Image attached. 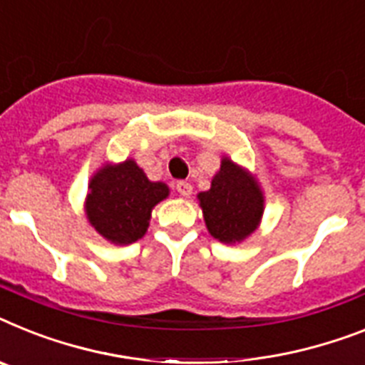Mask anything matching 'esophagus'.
Segmentation results:
<instances>
[{
	"label": "esophagus",
	"instance_id": "esophagus-1",
	"mask_svg": "<svg viewBox=\"0 0 365 365\" xmlns=\"http://www.w3.org/2000/svg\"><path fill=\"white\" fill-rule=\"evenodd\" d=\"M176 191L180 192V197L187 198V197H191L192 185H191V183H189V182H178V183H176Z\"/></svg>",
	"mask_w": 365,
	"mask_h": 365
}]
</instances>
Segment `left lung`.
<instances>
[{"label": "left lung", "mask_w": 365, "mask_h": 365, "mask_svg": "<svg viewBox=\"0 0 365 365\" xmlns=\"http://www.w3.org/2000/svg\"><path fill=\"white\" fill-rule=\"evenodd\" d=\"M206 228L225 245L243 243L258 230L265 210L262 185L252 173L222 155L211 187L197 195Z\"/></svg>", "instance_id": "8db88e82"}]
</instances>
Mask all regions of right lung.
I'll return each mask as SVG.
<instances>
[{"label": "right lung", "mask_w": 365, "mask_h": 365, "mask_svg": "<svg viewBox=\"0 0 365 365\" xmlns=\"http://www.w3.org/2000/svg\"><path fill=\"white\" fill-rule=\"evenodd\" d=\"M168 195L167 183L148 180L135 159L103 163L88 182L85 217L106 241L131 245L146 234L152 210Z\"/></svg>", "instance_id": "1"}]
</instances>
